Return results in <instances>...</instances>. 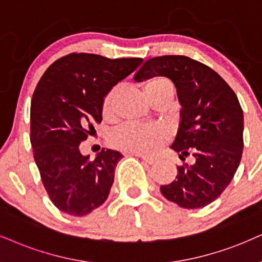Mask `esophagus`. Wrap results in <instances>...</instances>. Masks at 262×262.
<instances>
[{"mask_svg": "<svg viewBox=\"0 0 262 262\" xmlns=\"http://www.w3.org/2000/svg\"><path fill=\"white\" fill-rule=\"evenodd\" d=\"M137 157H140L142 161L145 162V163L147 164H155L156 163V158H152V157H147V156H144V155H138V154H134Z\"/></svg>", "mask_w": 262, "mask_h": 262, "instance_id": "obj_1", "label": "esophagus"}]
</instances>
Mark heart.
I'll list each match as a JSON object with an SVG mask.
<instances>
[{"mask_svg": "<svg viewBox=\"0 0 262 262\" xmlns=\"http://www.w3.org/2000/svg\"><path fill=\"white\" fill-rule=\"evenodd\" d=\"M145 93L154 102L156 100H171L174 97V85L168 78L154 77L145 83ZM120 87L112 88L102 102V114L111 118L115 115L116 100ZM169 134L163 127L154 124L127 123L116 129L111 134L110 141L115 147L129 154L152 155L167 144Z\"/></svg>", "mask_w": 262, "mask_h": 262, "instance_id": "b5f03b06", "label": "heart"}]
</instances>
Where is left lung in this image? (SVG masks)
<instances>
[{
	"instance_id": "1",
	"label": "left lung",
	"mask_w": 262,
	"mask_h": 262,
	"mask_svg": "<svg viewBox=\"0 0 262 262\" xmlns=\"http://www.w3.org/2000/svg\"><path fill=\"white\" fill-rule=\"evenodd\" d=\"M154 76L171 79L181 104L180 124L170 148L181 161L174 181L162 185L168 201L186 209L210 204L231 183L243 152V111L232 88L209 66L185 55H163L144 62L137 82Z\"/></svg>"
}]
</instances>
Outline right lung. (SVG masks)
Here are the masks:
<instances>
[{"instance_id":"1","label":"right lung","mask_w":262,"mask_h":262,"mask_svg":"<svg viewBox=\"0 0 262 262\" xmlns=\"http://www.w3.org/2000/svg\"><path fill=\"white\" fill-rule=\"evenodd\" d=\"M141 62L71 53L39 79L31 100L30 141L43 186L59 210L84 216L107 200L123 156L102 148L91 160L79 144L94 132L93 123L101 122L107 93Z\"/></svg>"}]
</instances>
